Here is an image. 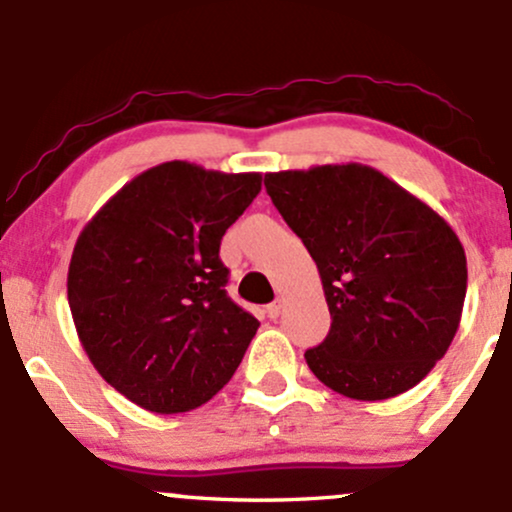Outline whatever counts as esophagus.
Instances as JSON below:
<instances>
[{
    "label": "esophagus",
    "instance_id": "esophagus-1",
    "mask_svg": "<svg viewBox=\"0 0 512 512\" xmlns=\"http://www.w3.org/2000/svg\"><path fill=\"white\" fill-rule=\"evenodd\" d=\"M281 310H284V301H281V298H276L274 303L267 305V315L272 317V320H276V317L281 315Z\"/></svg>",
    "mask_w": 512,
    "mask_h": 512
}]
</instances>
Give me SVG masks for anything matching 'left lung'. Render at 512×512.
<instances>
[{
    "label": "left lung",
    "mask_w": 512,
    "mask_h": 512,
    "mask_svg": "<svg viewBox=\"0 0 512 512\" xmlns=\"http://www.w3.org/2000/svg\"><path fill=\"white\" fill-rule=\"evenodd\" d=\"M322 279L332 327L305 351L315 378L361 402L402 395L460 327L467 257L450 223L363 163L264 175Z\"/></svg>",
    "instance_id": "obj_1"
}]
</instances>
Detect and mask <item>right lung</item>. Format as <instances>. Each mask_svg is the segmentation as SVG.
<instances>
[{
    "mask_svg": "<svg viewBox=\"0 0 512 512\" xmlns=\"http://www.w3.org/2000/svg\"><path fill=\"white\" fill-rule=\"evenodd\" d=\"M260 190V173L168 161L117 190L76 238V334L105 383L137 407H202L243 361L260 322L226 296L219 245Z\"/></svg>",
    "mask_w": 512,
    "mask_h": 512,
    "instance_id": "right-lung-1",
    "label": "right lung"
}]
</instances>
